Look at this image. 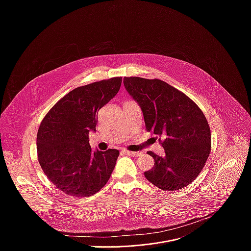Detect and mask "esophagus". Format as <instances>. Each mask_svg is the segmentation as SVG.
I'll list each match as a JSON object with an SVG mask.
<instances>
[{
  "instance_id": "esophagus-1",
  "label": "esophagus",
  "mask_w": 251,
  "mask_h": 251,
  "mask_svg": "<svg viewBox=\"0 0 251 251\" xmlns=\"http://www.w3.org/2000/svg\"><path fill=\"white\" fill-rule=\"evenodd\" d=\"M123 153L128 155V156H131V157H138V156H140L142 154L141 152H130V151H124Z\"/></svg>"
}]
</instances>
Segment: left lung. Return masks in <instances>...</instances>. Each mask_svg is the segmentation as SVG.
Returning <instances> with one entry per match:
<instances>
[{
	"label": "left lung",
	"instance_id": "1",
	"mask_svg": "<svg viewBox=\"0 0 251 251\" xmlns=\"http://www.w3.org/2000/svg\"><path fill=\"white\" fill-rule=\"evenodd\" d=\"M129 95L142 110L146 129L163 136L165 156L154 158L147 180L164 191L190 185L200 175L210 153V129L199 106L186 94L160 79L124 77Z\"/></svg>",
	"mask_w": 251,
	"mask_h": 251
}]
</instances>
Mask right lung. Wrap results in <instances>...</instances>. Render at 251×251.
<instances>
[{
  "mask_svg": "<svg viewBox=\"0 0 251 251\" xmlns=\"http://www.w3.org/2000/svg\"><path fill=\"white\" fill-rule=\"evenodd\" d=\"M122 77L77 87L49 111L38 131L40 165L60 191L76 198L100 191L115 168L119 151H92L88 134L95 132L97 112L119 91Z\"/></svg>",
  "mask_w": 251,
  "mask_h": 251,
  "instance_id": "right-lung-1",
  "label": "right lung"
}]
</instances>
